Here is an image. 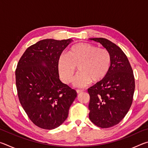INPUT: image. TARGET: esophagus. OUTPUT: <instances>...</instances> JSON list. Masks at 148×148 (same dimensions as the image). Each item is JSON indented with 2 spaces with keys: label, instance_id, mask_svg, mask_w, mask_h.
<instances>
[{
  "label": "esophagus",
  "instance_id": "obj_1",
  "mask_svg": "<svg viewBox=\"0 0 148 148\" xmlns=\"http://www.w3.org/2000/svg\"><path fill=\"white\" fill-rule=\"evenodd\" d=\"M76 91H77V94H79V93H82V92H84V90H82V89H77Z\"/></svg>",
  "mask_w": 148,
  "mask_h": 148
}]
</instances>
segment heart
I'll return each mask as SVG.
<instances>
[{
	"mask_svg": "<svg viewBox=\"0 0 148 148\" xmlns=\"http://www.w3.org/2000/svg\"><path fill=\"white\" fill-rule=\"evenodd\" d=\"M112 57L109 51L88 43H79L71 46L67 53L60 56L57 69L64 83L71 82L77 66L79 72L74 79L76 86L84 87L91 82H98L108 73Z\"/></svg>",
	"mask_w": 148,
	"mask_h": 148,
	"instance_id": "b5f03b06",
	"label": "heart"
}]
</instances>
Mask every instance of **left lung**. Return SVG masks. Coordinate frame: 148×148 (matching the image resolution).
Instances as JSON below:
<instances>
[{"label": "left lung", "instance_id": "obj_1", "mask_svg": "<svg viewBox=\"0 0 148 148\" xmlns=\"http://www.w3.org/2000/svg\"><path fill=\"white\" fill-rule=\"evenodd\" d=\"M90 40L101 43L112 57L108 73L87 90L90 96V120L97 127L109 128L118 124L131 106L135 89L133 71L119 46L106 38Z\"/></svg>", "mask_w": 148, "mask_h": 148}]
</instances>
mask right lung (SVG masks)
<instances>
[{
  "label": "right lung",
  "instance_id": "add662e5",
  "mask_svg": "<svg viewBox=\"0 0 148 148\" xmlns=\"http://www.w3.org/2000/svg\"><path fill=\"white\" fill-rule=\"evenodd\" d=\"M71 39H45L32 45L16 70L17 95L25 112L40 128L51 130L68 117L77 97L76 90L59 79L57 62Z\"/></svg>",
  "mask_w": 148,
  "mask_h": 148
}]
</instances>
